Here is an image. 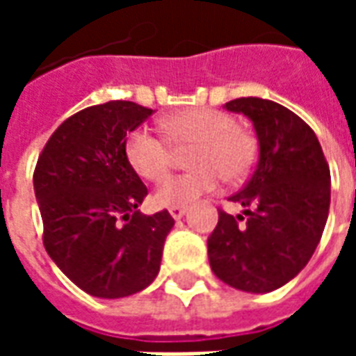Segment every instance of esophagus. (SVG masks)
<instances>
[{"mask_svg":"<svg viewBox=\"0 0 356 356\" xmlns=\"http://www.w3.org/2000/svg\"><path fill=\"white\" fill-rule=\"evenodd\" d=\"M170 213L173 219H181L186 213V208H183V206H171Z\"/></svg>","mask_w":356,"mask_h":356,"instance_id":"esophagus-1","label":"esophagus"}]
</instances>
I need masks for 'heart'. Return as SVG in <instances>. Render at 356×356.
<instances>
[{
    "label": "heart",
    "instance_id": "1",
    "mask_svg": "<svg viewBox=\"0 0 356 356\" xmlns=\"http://www.w3.org/2000/svg\"><path fill=\"white\" fill-rule=\"evenodd\" d=\"M165 137L147 127L133 129L125 139V158L139 177L160 183L173 165V149L193 147L186 163L194 170L168 179L154 194L158 206H185L216 191L221 179L238 183L252 173L257 160L254 135L238 127L223 110L196 106L162 120Z\"/></svg>",
    "mask_w": 356,
    "mask_h": 356
}]
</instances>
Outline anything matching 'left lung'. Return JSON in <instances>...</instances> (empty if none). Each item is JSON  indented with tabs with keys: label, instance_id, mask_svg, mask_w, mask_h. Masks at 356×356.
<instances>
[{
	"label": "left lung",
	"instance_id": "8db88e82",
	"mask_svg": "<svg viewBox=\"0 0 356 356\" xmlns=\"http://www.w3.org/2000/svg\"><path fill=\"white\" fill-rule=\"evenodd\" d=\"M225 108L252 120L259 156L250 181L231 196L248 208V217L219 209L208 238L209 265L236 290L267 293L298 275L321 242L330 209V168L313 129L282 104L242 97Z\"/></svg>",
	"mask_w": 356,
	"mask_h": 356
}]
</instances>
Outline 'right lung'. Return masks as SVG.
Returning <instances> with one entry per match:
<instances>
[{
    "label": "right lung",
    "mask_w": 356,
    "mask_h": 356,
    "mask_svg": "<svg viewBox=\"0 0 356 356\" xmlns=\"http://www.w3.org/2000/svg\"><path fill=\"white\" fill-rule=\"evenodd\" d=\"M150 114L131 101L88 106L58 125L35 163L43 246L95 298L145 290L175 225L165 209L154 216L137 209L148 191L125 158V135Z\"/></svg>",
    "instance_id": "obj_1"
}]
</instances>
